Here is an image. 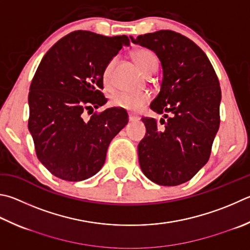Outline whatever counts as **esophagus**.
I'll return each instance as SVG.
<instances>
[{"label":"esophagus","instance_id":"obj_1","mask_svg":"<svg viewBox=\"0 0 250 250\" xmlns=\"http://www.w3.org/2000/svg\"><path fill=\"white\" fill-rule=\"evenodd\" d=\"M138 120H140V118H139V117L132 115V113H129V121H131V122H134V121H138Z\"/></svg>","mask_w":250,"mask_h":250}]
</instances>
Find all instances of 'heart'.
Listing matches in <instances>:
<instances>
[{"label": "heart", "mask_w": 250, "mask_h": 250, "mask_svg": "<svg viewBox=\"0 0 250 250\" xmlns=\"http://www.w3.org/2000/svg\"><path fill=\"white\" fill-rule=\"evenodd\" d=\"M132 58L140 70L144 74L154 73L157 67V58L155 54L146 49H138L132 53ZM115 64V60L108 63L104 70V82L106 85H110V73ZM149 101V95L143 94H129V93H117L112 96L111 105L120 109H125L130 112H138L146 105Z\"/></svg>", "instance_id": "1"}]
</instances>
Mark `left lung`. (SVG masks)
Wrapping results in <instances>:
<instances>
[{"instance_id":"obj_1","label":"left lung","mask_w":250,"mask_h":250,"mask_svg":"<svg viewBox=\"0 0 250 250\" xmlns=\"http://www.w3.org/2000/svg\"><path fill=\"white\" fill-rule=\"evenodd\" d=\"M130 39L152 50L163 69L161 90L149 107L165 115L160 122L142 118L146 133L138 145L140 167L153 183L178 186L210 157L220 126L219 79L207 54L183 35L158 30Z\"/></svg>"}]
</instances>
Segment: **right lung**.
Instances as JSON below:
<instances>
[{"label": "right lung", "mask_w": 250, "mask_h": 250, "mask_svg": "<svg viewBox=\"0 0 250 250\" xmlns=\"http://www.w3.org/2000/svg\"><path fill=\"white\" fill-rule=\"evenodd\" d=\"M126 36L106 37L76 30L61 38L44 54L31 82L28 129L38 160L58 178L85 180L105 164L111 140L128 124V113L107 108L88 121L85 110L107 103L104 70Z\"/></svg>", "instance_id": "add662e5"}]
</instances>
